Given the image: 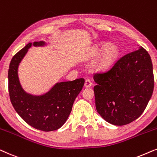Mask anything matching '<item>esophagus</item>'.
<instances>
[{
    "instance_id": "esophagus-1",
    "label": "esophagus",
    "mask_w": 157,
    "mask_h": 157,
    "mask_svg": "<svg viewBox=\"0 0 157 157\" xmlns=\"http://www.w3.org/2000/svg\"><path fill=\"white\" fill-rule=\"evenodd\" d=\"M92 85H93V83L91 82V81L89 79H87V80H85V87H90Z\"/></svg>"
}]
</instances>
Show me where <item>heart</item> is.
Wrapping results in <instances>:
<instances>
[{"mask_svg": "<svg viewBox=\"0 0 157 157\" xmlns=\"http://www.w3.org/2000/svg\"><path fill=\"white\" fill-rule=\"evenodd\" d=\"M93 53L95 56L100 54L94 64V69L103 72L116 63L119 56V50L118 47L113 44H108L106 42H102L95 46Z\"/></svg>", "mask_w": 157, "mask_h": 157, "instance_id": "1", "label": "heart"}]
</instances>
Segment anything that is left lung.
Returning a JSON list of instances; mask_svg holds the SVG:
<instances>
[{"label": "left lung", "mask_w": 157, "mask_h": 157, "mask_svg": "<svg viewBox=\"0 0 157 157\" xmlns=\"http://www.w3.org/2000/svg\"><path fill=\"white\" fill-rule=\"evenodd\" d=\"M94 80L95 107L108 123L124 126L137 119L154 90L153 65L149 53L139 49L127 54Z\"/></svg>", "instance_id": "left-lung-1"}]
</instances>
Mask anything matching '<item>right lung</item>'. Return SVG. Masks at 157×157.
Masks as SVG:
<instances>
[{"mask_svg":"<svg viewBox=\"0 0 157 157\" xmlns=\"http://www.w3.org/2000/svg\"><path fill=\"white\" fill-rule=\"evenodd\" d=\"M47 45L44 41L29 43L13 56L8 70V91L14 109L25 122L38 130L52 131L61 128L67 120L85 80L80 78L57 82L42 95L26 93L21 85L18 67L32 46L38 47Z\"/></svg>","mask_w":157,"mask_h":157,"instance_id":"1","label":"right lung"}]
</instances>
